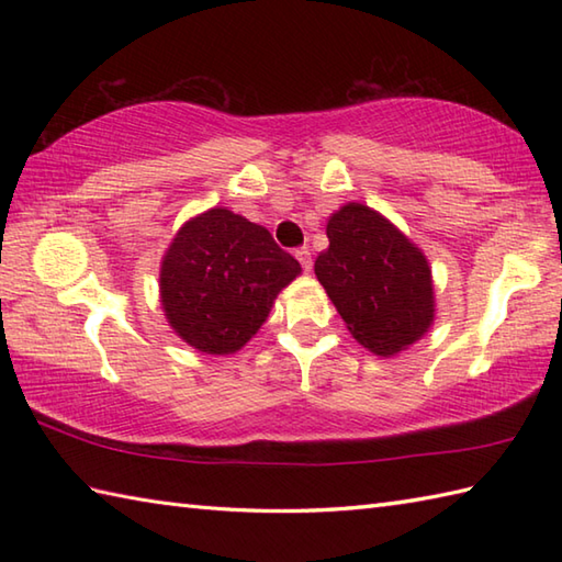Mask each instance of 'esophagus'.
<instances>
[{"label":"esophagus","mask_w":562,"mask_h":562,"mask_svg":"<svg viewBox=\"0 0 562 562\" xmlns=\"http://www.w3.org/2000/svg\"><path fill=\"white\" fill-rule=\"evenodd\" d=\"M296 260H300L302 262V268H304V272H308V270H312V250H308V248H300V250H296Z\"/></svg>","instance_id":"esophagus-1"}]
</instances>
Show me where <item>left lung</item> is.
<instances>
[{
    "label": "left lung",
    "instance_id": "left-lung-1",
    "mask_svg": "<svg viewBox=\"0 0 562 562\" xmlns=\"http://www.w3.org/2000/svg\"><path fill=\"white\" fill-rule=\"evenodd\" d=\"M314 272L350 336L379 357L408 350L435 324V284L423 248L362 202L328 217Z\"/></svg>",
    "mask_w": 562,
    "mask_h": 562
}]
</instances>
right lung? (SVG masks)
Here are the masks:
<instances>
[{
    "instance_id": "obj_1",
    "label": "right lung",
    "mask_w": 562,
    "mask_h": 562,
    "mask_svg": "<svg viewBox=\"0 0 562 562\" xmlns=\"http://www.w3.org/2000/svg\"><path fill=\"white\" fill-rule=\"evenodd\" d=\"M302 266L266 226L226 207L190 217L161 258L159 302L171 330L205 355H234L256 336Z\"/></svg>"
}]
</instances>
